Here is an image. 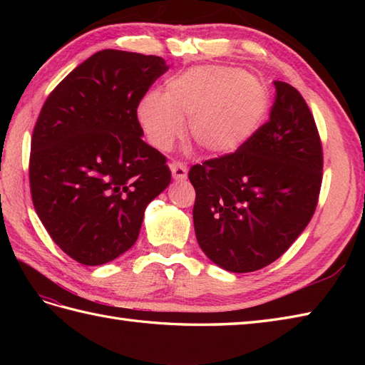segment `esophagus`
<instances>
[{
    "label": "esophagus",
    "instance_id": "esophagus-1",
    "mask_svg": "<svg viewBox=\"0 0 365 365\" xmlns=\"http://www.w3.org/2000/svg\"><path fill=\"white\" fill-rule=\"evenodd\" d=\"M169 168H170V173H173V177L175 178V180H183V178H187L188 169L182 161H173L169 165Z\"/></svg>",
    "mask_w": 365,
    "mask_h": 365
}]
</instances>
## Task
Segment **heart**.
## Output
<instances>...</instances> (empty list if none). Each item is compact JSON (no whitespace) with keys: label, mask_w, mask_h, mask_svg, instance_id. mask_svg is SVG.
<instances>
[{"label":"heart","mask_w":365,"mask_h":365,"mask_svg":"<svg viewBox=\"0 0 365 365\" xmlns=\"http://www.w3.org/2000/svg\"><path fill=\"white\" fill-rule=\"evenodd\" d=\"M269 110L259 78L232 66H197L168 80L165 94L152 92L139 106V120L153 147L166 152L183 133V119L199 149L227 155L247 144Z\"/></svg>","instance_id":"b5f03b06"}]
</instances>
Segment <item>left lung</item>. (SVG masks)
Here are the masks:
<instances>
[{
    "label": "left lung",
    "instance_id": "left-lung-1",
    "mask_svg": "<svg viewBox=\"0 0 365 365\" xmlns=\"http://www.w3.org/2000/svg\"><path fill=\"white\" fill-rule=\"evenodd\" d=\"M269 120L238 150L191 166L200 250L232 273L273 263L311 221L323 178V149L306 100L274 81Z\"/></svg>",
    "mask_w": 365,
    "mask_h": 365
}]
</instances>
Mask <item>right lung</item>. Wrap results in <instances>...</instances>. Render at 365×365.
Returning a JSON list of instances; mask_svg holds the SVG:
<instances>
[{"mask_svg": "<svg viewBox=\"0 0 365 365\" xmlns=\"http://www.w3.org/2000/svg\"><path fill=\"white\" fill-rule=\"evenodd\" d=\"M165 59L102 50L46 97L31 138L36 213L68 257L103 265L135 245L144 210L170 182L166 157L143 141L138 106Z\"/></svg>", "mask_w": 365, "mask_h": 365, "instance_id": "1", "label": "right lung"}]
</instances>
